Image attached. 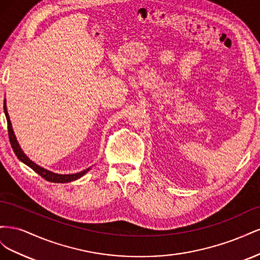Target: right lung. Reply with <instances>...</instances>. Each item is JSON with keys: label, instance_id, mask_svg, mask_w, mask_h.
Here are the masks:
<instances>
[{"label": "right lung", "instance_id": "obj_1", "mask_svg": "<svg viewBox=\"0 0 260 260\" xmlns=\"http://www.w3.org/2000/svg\"><path fill=\"white\" fill-rule=\"evenodd\" d=\"M4 113L6 116V120H7V129H9V138H10V142L11 145L13 147V151L14 153L16 154L17 158L22 161L23 164H26L27 166H29L31 169L35 170L38 175H40L43 179H45L46 181H50V182H55V183H66V182H72V181H75L77 179L81 178L82 176H84L86 172H88L90 168L85 169L83 171L80 172H77V174H73V175H59V174H55V172H52L48 169H44L42 167L39 166L36 162H34L32 160H30L28 157L25 155V153L22 152L21 147L19 146L18 142H17V139L14 135V131L12 128V122L10 119V116L9 113H7V108H6V102L4 101Z\"/></svg>", "mask_w": 260, "mask_h": 260}]
</instances>
